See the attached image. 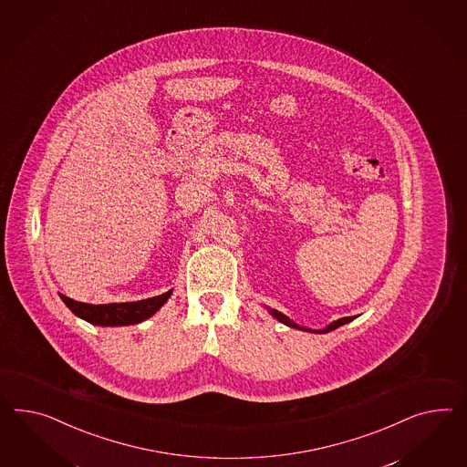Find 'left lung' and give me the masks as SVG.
I'll return each mask as SVG.
<instances>
[{
  "label": "left lung",
  "mask_w": 467,
  "mask_h": 467,
  "mask_svg": "<svg viewBox=\"0 0 467 467\" xmlns=\"http://www.w3.org/2000/svg\"><path fill=\"white\" fill-rule=\"evenodd\" d=\"M270 313H272V316H275L278 321H282L284 325H287V327H290V328L306 329V331H313V329H307L303 328V327H297V325H296L294 321H290L287 316L282 315V313H278V311H275V309H272ZM352 319L353 316H348V317H341V319H338V321L331 323V325H329V327H327V328L319 329L317 333H328V331H331V329L338 328V327H341V325H345V323H348V321H352Z\"/></svg>",
  "instance_id": "left-lung-1"
}]
</instances>
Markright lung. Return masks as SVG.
Returning a JSON list of instances; mask_svg holds the SVG:
<instances>
[{
    "instance_id": "1",
    "label": "right lung",
    "mask_w": 467,
    "mask_h": 467,
    "mask_svg": "<svg viewBox=\"0 0 467 467\" xmlns=\"http://www.w3.org/2000/svg\"><path fill=\"white\" fill-rule=\"evenodd\" d=\"M171 296V290L164 292L161 296H156L151 299H144L138 303L120 304H87L78 303L75 299H69L61 294L64 304L75 313L76 316L87 319L91 325L99 327H126L136 325L148 317H151Z\"/></svg>"
}]
</instances>
